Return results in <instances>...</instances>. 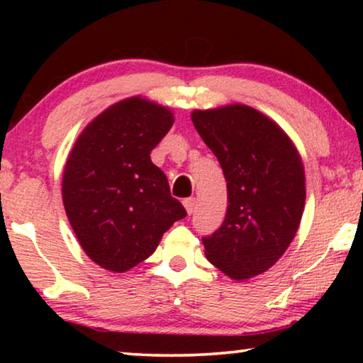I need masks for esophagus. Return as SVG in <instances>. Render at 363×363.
<instances>
[{"mask_svg":"<svg viewBox=\"0 0 363 363\" xmlns=\"http://www.w3.org/2000/svg\"><path fill=\"white\" fill-rule=\"evenodd\" d=\"M183 206H185L188 215H193L196 208V200L195 198H185V200H183Z\"/></svg>","mask_w":363,"mask_h":363,"instance_id":"obj_1","label":"esophagus"}]
</instances>
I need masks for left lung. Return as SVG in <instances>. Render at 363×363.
I'll use <instances>...</instances> for the list:
<instances>
[{"instance_id": "left-lung-1", "label": "left lung", "mask_w": 363, "mask_h": 363, "mask_svg": "<svg viewBox=\"0 0 363 363\" xmlns=\"http://www.w3.org/2000/svg\"><path fill=\"white\" fill-rule=\"evenodd\" d=\"M191 121L228 188L225 221L203 238L208 261L236 281L262 274L289 247L304 211L299 152L276 122L241 104L195 111Z\"/></svg>"}]
</instances>
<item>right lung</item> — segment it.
<instances>
[{"label": "right lung", "instance_id": "1", "mask_svg": "<svg viewBox=\"0 0 363 363\" xmlns=\"http://www.w3.org/2000/svg\"><path fill=\"white\" fill-rule=\"evenodd\" d=\"M172 125L167 107L130 97L94 118L69 153L64 208L82 250L104 269H132L186 216L165 173L150 160Z\"/></svg>", "mask_w": 363, "mask_h": 363}]
</instances>
